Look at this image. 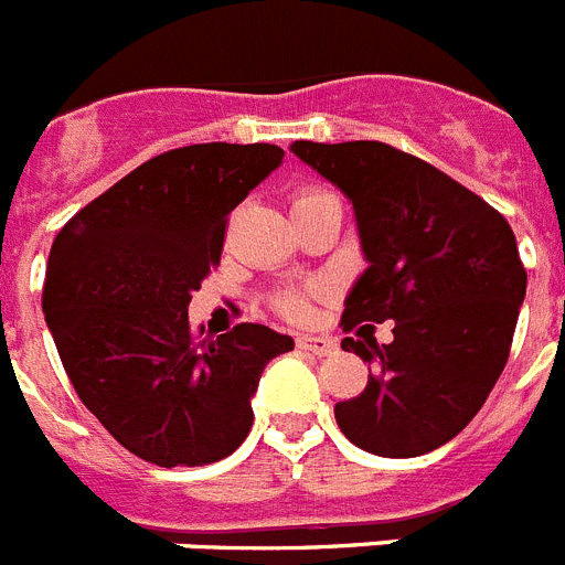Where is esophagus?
Returning a JSON list of instances; mask_svg holds the SVG:
<instances>
[{"label":"esophagus","instance_id":"1","mask_svg":"<svg viewBox=\"0 0 565 565\" xmlns=\"http://www.w3.org/2000/svg\"><path fill=\"white\" fill-rule=\"evenodd\" d=\"M297 348L299 351H308L313 353V356H331L333 351H337V339L331 337H308V333H299L297 337Z\"/></svg>","mask_w":565,"mask_h":565}]
</instances>
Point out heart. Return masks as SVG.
<instances>
[{"instance_id":"heart-1","label":"heart","mask_w":565,"mask_h":565,"mask_svg":"<svg viewBox=\"0 0 565 565\" xmlns=\"http://www.w3.org/2000/svg\"><path fill=\"white\" fill-rule=\"evenodd\" d=\"M308 194H313V192H302L299 198H308ZM279 308H282V313H288L291 319H302L308 313L306 299L299 297V294H294V291H288V294H282V297H279Z\"/></svg>"}]
</instances>
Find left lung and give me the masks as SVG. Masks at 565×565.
Segmentation results:
<instances>
[{"label": "left lung", "instance_id": "obj_1", "mask_svg": "<svg viewBox=\"0 0 565 565\" xmlns=\"http://www.w3.org/2000/svg\"><path fill=\"white\" fill-rule=\"evenodd\" d=\"M291 152L351 201L367 268L342 326L393 319L342 348L367 362V387L333 407L362 450L416 458L472 422L512 348L526 271L503 214L422 158L379 141H294ZM362 331V328H359Z\"/></svg>", "mask_w": 565, "mask_h": 565}]
</instances>
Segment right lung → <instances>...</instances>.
<instances>
[{
	"label": "right lung",
	"mask_w": 565,
	"mask_h": 565,
	"mask_svg": "<svg viewBox=\"0 0 565 565\" xmlns=\"http://www.w3.org/2000/svg\"><path fill=\"white\" fill-rule=\"evenodd\" d=\"M274 143H194L129 172L58 232L44 319L78 398L129 452L158 467L232 456L252 430L266 364L294 339L243 322L189 328V302L221 263L226 217L282 163Z\"/></svg>",
	"instance_id": "add662e5"
}]
</instances>
